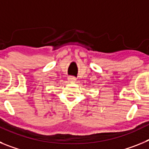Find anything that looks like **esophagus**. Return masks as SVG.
<instances>
[{
  "instance_id": "34e87169",
  "label": "esophagus",
  "mask_w": 149,
  "mask_h": 149,
  "mask_svg": "<svg viewBox=\"0 0 149 149\" xmlns=\"http://www.w3.org/2000/svg\"><path fill=\"white\" fill-rule=\"evenodd\" d=\"M68 81L71 83L77 82V78H76L75 77H72V76H71V77H68Z\"/></svg>"
}]
</instances>
